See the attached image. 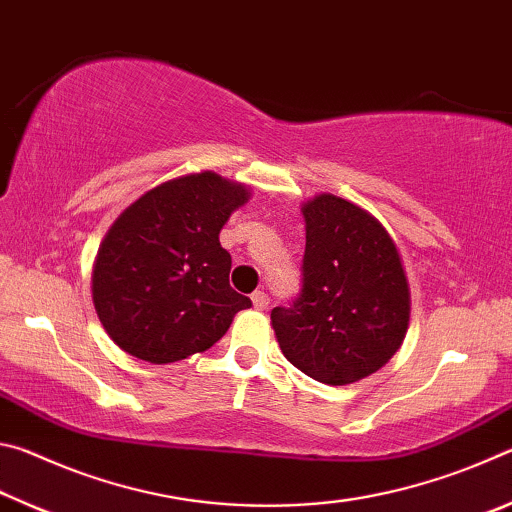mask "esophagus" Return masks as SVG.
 <instances>
[{
	"mask_svg": "<svg viewBox=\"0 0 512 512\" xmlns=\"http://www.w3.org/2000/svg\"><path fill=\"white\" fill-rule=\"evenodd\" d=\"M268 302H271V298H268V293H264V291H255V293H253V305H255V309L264 311V309L268 307Z\"/></svg>",
	"mask_w": 512,
	"mask_h": 512,
	"instance_id": "obj_1",
	"label": "esophagus"
}]
</instances>
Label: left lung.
Here are the masks:
<instances>
[{
  "label": "left lung",
  "mask_w": 512,
  "mask_h": 512,
  "mask_svg": "<svg viewBox=\"0 0 512 512\" xmlns=\"http://www.w3.org/2000/svg\"><path fill=\"white\" fill-rule=\"evenodd\" d=\"M307 244L302 289L271 311L284 357L307 377L345 386L377 372L400 350L411 293L384 225L334 194L302 205Z\"/></svg>",
  "instance_id": "8db88e82"
}]
</instances>
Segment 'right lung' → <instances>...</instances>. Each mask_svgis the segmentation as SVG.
Instances as JSON below:
<instances>
[{
    "label": "right lung",
    "mask_w": 512,
    "mask_h": 512,
    "mask_svg": "<svg viewBox=\"0 0 512 512\" xmlns=\"http://www.w3.org/2000/svg\"><path fill=\"white\" fill-rule=\"evenodd\" d=\"M250 189L214 171L167 180L128 205L103 237L92 300L121 350L149 363L192 357L253 302L230 287L219 232Z\"/></svg>",
    "instance_id": "obj_1"
}]
</instances>
